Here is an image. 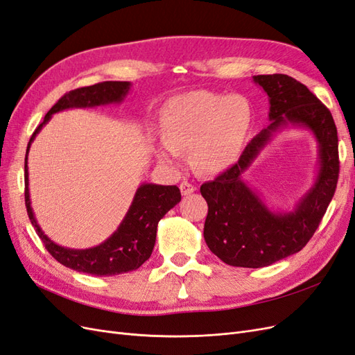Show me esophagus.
<instances>
[{"mask_svg": "<svg viewBox=\"0 0 355 355\" xmlns=\"http://www.w3.org/2000/svg\"><path fill=\"white\" fill-rule=\"evenodd\" d=\"M180 192H182V196H189V194H192V192H194L197 188L192 185V184H189V182H182L180 184Z\"/></svg>", "mask_w": 355, "mask_h": 355, "instance_id": "34e87169", "label": "esophagus"}]
</instances>
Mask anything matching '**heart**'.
<instances>
[{"label": "heart", "mask_w": 355, "mask_h": 355, "mask_svg": "<svg viewBox=\"0 0 355 355\" xmlns=\"http://www.w3.org/2000/svg\"><path fill=\"white\" fill-rule=\"evenodd\" d=\"M252 108L244 96L197 90L170 99L161 115L164 145L155 149L161 163L176 167L179 154L192 149V161L206 175L237 163L252 127Z\"/></svg>", "instance_id": "1"}]
</instances>
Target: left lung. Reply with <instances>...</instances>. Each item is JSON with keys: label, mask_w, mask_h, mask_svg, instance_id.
Masks as SVG:
<instances>
[{"label": "left lung", "mask_w": 355, "mask_h": 355, "mask_svg": "<svg viewBox=\"0 0 355 355\" xmlns=\"http://www.w3.org/2000/svg\"><path fill=\"white\" fill-rule=\"evenodd\" d=\"M270 99L271 124L245 146L240 159L200 188L207 201L204 240L231 266L263 268L302 250L335 194L339 178L338 130L333 116L306 85L284 73L254 75ZM287 126L306 128L319 144V171L292 212H272L242 180L272 136Z\"/></svg>", "instance_id": "left-lung-1"}]
</instances>
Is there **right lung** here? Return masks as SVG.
Returning a JSON list of instances; mask_svg holds the SVG:
<instances>
[{"mask_svg":"<svg viewBox=\"0 0 355 355\" xmlns=\"http://www.w3.org/2000/svg\"><path fill=\"white\" fill-rule=\"evenodd\" d=\"M130 85L128 81H105L67 93L46 114L44 121L35 128L28 144L25 157V204L29 220L49 253L62 265L78 272L102 277L137 270L151 256L157 239V225L159 219L180 201V191L176 185L142 184L137 188L132 206L125 213L120 227L110 239L90 249H68L51 241L42 232L32 211L28 188V153L35 136L40 133L42 125L50 121L53 114L69 108H93L101 105L120 103L130 90Z\"/></svg>","mask_w":355,"mask_h":355,"instance_id":"1","label":"right lung"}]
</instances>
